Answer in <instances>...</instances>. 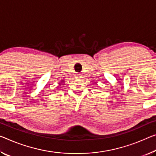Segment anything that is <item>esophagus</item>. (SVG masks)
Wrapping results in <instances>:
<instances>
[{
  "label": "esophagus",
  "mask_w": 156,
  "mask_h": 156,
  "mask_svg": "<svg viewBox=\"0 0 156 156\" xmlns=\"http://www.w3.org/2000/svg\"><path fill=\"white\" fill-rule=\"evenodd\" d=\"M81 77H82V76H81L80 73H76V78H81Z\"/></svg>",
  "instance_id": "1"
}]
</instances>
